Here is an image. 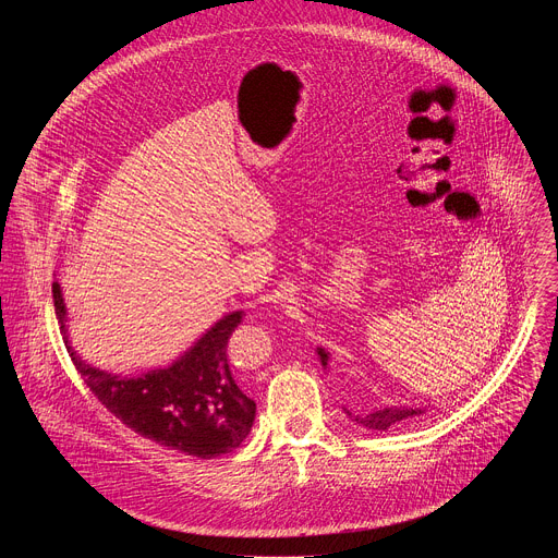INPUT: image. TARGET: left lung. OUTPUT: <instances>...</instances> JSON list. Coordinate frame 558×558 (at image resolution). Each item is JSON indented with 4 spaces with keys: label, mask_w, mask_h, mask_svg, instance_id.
Wrapping results in <instances>:
<instances>
[{
    "label": "left lung",
    "mask_w": 558,
    "mask_h": 558,
    "mask_svg": "<svg viewBox=\"0 0 558 558\" xmlns=\"http://www.w3.org/2000/svg\"><path fill=\"white\" fill-rule=\"evenodd\" d=\"M317 355H320L323 366H327L329 353H327L325 349H317ZM344 411H347V409H344ZM422 413H424L422 409H397V407H390V409H379V411H373V413L360 417V415H351V413L347 411V415L353 417V422H357V424H362V426H366V428H371V430H388L392 424L402 422V420H409V417H417V415H422Z\"/></svg>",
    "instance_id": "1"
}]
</instances>
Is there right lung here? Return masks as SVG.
Segmentation results:
<instances>
[{
  "label": "right lung",
  "mask_w": 558,
  "mask_h": 558,
  "mask_svg": "<svg viewBox=\"0 0 558 558\" xmlns=\"http://www.w3.org/2000/svg\"><path fill=\"white\" fill-rule=\"evenodd\" d=\"M52 300L74 368L97 400L128 428L201 459L231 452L247 439L256 402L238 386L225 351L229 336L243 323V311L220 317L170 366L141 375H117L84 362L70 347L59 282H52Z\"/></svg>",
  "instance_id": "add662e5"
}]
</instances>
